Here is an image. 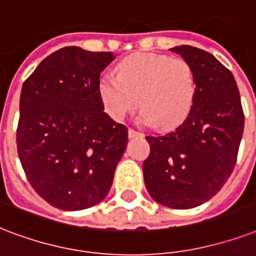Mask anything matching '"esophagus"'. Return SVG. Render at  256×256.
<instances>
[{"instance_id":"obj_1","label":"esophagus","mask_w":256,"mask_h":256,"mask_svg":"<svg viewBox=\"0 0 256 256\" xmlns=\"http://www.w3.org/2000/svg\"><path fill=\"white\" fill-rule=\"evenodd\" d=\"M128 136H130V138H138V136H142V132H138V130L130 128V130H128Z\"/></svg>"}]
</instances>
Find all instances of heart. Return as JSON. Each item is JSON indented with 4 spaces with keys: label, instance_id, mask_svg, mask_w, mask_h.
Returning <instances> with one entry per match:
<instances>
[{
    "label": "heart",
    "instance_id": "1",
    "mask_svg": "<svg viewBox=\"0 0 256 256\" xmlns=\"http://www.w3.org/2000/svg\"><path fill=\"white\" fill-rule=\"evenodd\" d=\"M98 94L106 114L122 122L138 106L142 126L168 128L187 118L195 97V77L183 58L142 53L122 60L118 77L102 76Z\"/></svg>",
    "mask_w": 256,
    "mask_h": 256
}]
</instances>
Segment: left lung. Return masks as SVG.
<instances>
[{"label":"left lung","mask_w":256,"mask_h":256,"mask_svg":"<svg viewBox=\"0 0 256 256\" xmlns=\"http://www.w3.org/2000/svg\"><path fill=\"white\" fill-rule=\"evenodd\" d=\"M171 52L192 68L195 97L187 118L175 130L146 136L150 152L142 172L155 202L188 210L211 199L232 174L244 114L232 73L211 53L190 45Z\"/></svg>","instance_id":"8db88e82"}]
</instances>
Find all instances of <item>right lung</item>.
Segmentation results:
<instances>
[{
    "label": "right lung",
    "instance_id": "right-lung-1",
    "mask_svg": "<svg viewBox=\"0 0 256 256\" xmlns=\"http://www.w3.org/2000/svg\"><path fill=\"white\" fill-rule=\"evenodd\" d=\"M110 52L65 46L44 58L22 85L20 162L37 194L65 211L96 206L110 190L128 130L104 112L100 74Z\"/></svg>",
    "mask_w": 256,
    "mask_h": 256
}]
</instances>
